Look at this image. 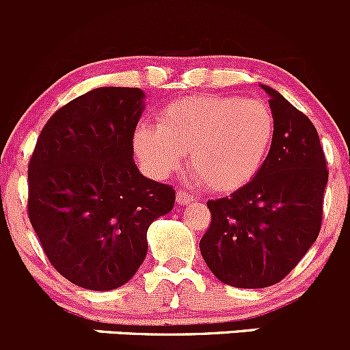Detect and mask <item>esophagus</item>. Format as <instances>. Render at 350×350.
<instances>
[{"instance_id":"34e87169","label":"esophagus","mask_w":350,"mask_h":350,"mask_svg":"<svg viewBox=\"0 0 350 350\" xmlns=\"http://www.w3.org/2000/svg\"><path fill=\"white\" fill-rule=\"evenodd\" d=\"M175 199H176V204H180V206H189V204H192L193 200H196V197L180 190V192H176Z\"/></svg>"}]
</instances>
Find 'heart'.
<instances>
[{
    "label": "heart",
    "mask_w": 350,
    "mask_h": 350,
    "mask_svg": "<svg viewBox=\"0 0 350 350\" xmlns=\"http://www.w3.org/2000/svg\"><path fill=\"white\" fill-rule=\"evenodd\" d=\"M275 119L262 100L241 96H183L158 113V127L141 124L134 151L154 175H168L187 154L190 174L213 192L247 185L260 172Z\"/></svg>",
    "instance_id": "obj_1"
}]
</instances>
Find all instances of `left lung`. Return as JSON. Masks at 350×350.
Here are the masks:
<instances>
[{
    "label": "left lung",
    "mask_w": 350,
    "mask_h": 350,
    "mask_svg": "<svg viewBox=\"0 0 350 350\" xmlns=\"http://www.w3.org/2000/svg\"><path fill=\"white\" fill-rule=\"evenodd\" d=\"M275 119L260 172L230 197L207 200L211 224L200 238L204 262L221 282L260 289L278 284L317 241L328 182L311 120L262 85Z\"/></svg>",
    "instance_id": "1"
}]
</instances>
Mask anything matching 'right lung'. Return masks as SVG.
Segmentation results:
<instances>
[{
  "label": "right lung",
  "mask_w": 350,
  "mask_h": 350,
  "mask_svg": "<svg viewBox=\"0 0 350 350\" xmlns=\"http://www.w3.org/2000/svg\"><path fill=\"white\" fill-rule=\"evenodd\" d=\"M143 110V90H92L47 120L30 158V223L53 267L79 288L126 284L146 258L150 224L174 209L175 190L134 163Z\"/></svg>",
  "instance_id": "right-lung-1"
}]
</instances>
